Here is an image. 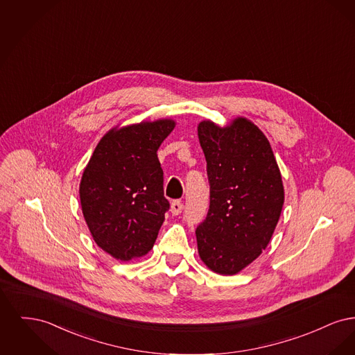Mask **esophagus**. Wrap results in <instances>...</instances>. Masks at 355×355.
I'll return each instance as SVG.
<instances>
[{
    "label": "esophagus",
    "mask_w": 355,
    "mask_h": 355,
    "mask_svg": "<svg viewBox=\"0 0 355 355\" xmlns=\"http://www.w3.org/2000/svg\"><path fill=\"white\" fill-rule=\"evenodd\" d=\"M182 210H184V203L181 202V201H173L171 202V206H170V211H171V214L173 216H178V214H181L182 213Z\"/></svg>",
    "instance_id": "esophagus-1"
}]
</instances>
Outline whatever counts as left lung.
<instances>
[{
  "instance_id": "8db88e82",
  "label": "left lung",
  "mask_w": 355,
  "mask_h": 355,
  "mask_svg": "<svg viewBox=\"0 0 355 355\" xmlns=\"http://www.w3.org/2000/svg\"><path fill=\"white\" fill-rule=\"evenodd\" d=\"M198 138L210 185L209 211L196 230L198 253L209 269L233 275L270 242L285 201L281 171L268 138L249 119L225 128L202 121Z\"/></svg>"
}]
</instances>
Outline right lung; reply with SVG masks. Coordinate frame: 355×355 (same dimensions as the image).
<instances>
[{
    "mask_svg": "<svg viewBox=\"0 0 355 355\" xmlns=\"http://www.w3.org/2000/svg\"><path fill=\"white\" fill-rule=\"evenodd\" d=\"M174 126L173 119H158L112 129L85 168V220L96 243L119 261L152 250L169 210L157 150Z\"/></svg>",
    "mask_w": 355,
    "mask_h": 355,
    "instance_id": "add662e5",
    "label": "right lung"
}]
</instances>
